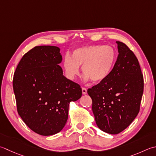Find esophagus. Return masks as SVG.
<instances>
[{"label":"esophagus","mask_w":156,"mask_h":156,"mask_svg":"<svg viewBox=\"0 0 156 156\" xmlns=\"http://www.w3.org/2000/svg\"><path fill=\"white\" fill-rule=\"evenodd\" d=\"M82 94H86L87 93V89L84 87L82 88Z\"/></svg>","instance_id":"34e87169"}]
</instances>
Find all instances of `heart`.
<instances>
[{"label":"heart","mask_w":156,"mask_h":156,"mask_svg":"<svg viewBox=\"0 0 156 156\" xmlns=\"http://www.w3.org/2000/svg\"><path fill=\"white\" fill-rule=\"evenodd\" d=\"M115 51L109 45H89L76 48L71 57L66 55L63 68L68 77L73 80L79 74V67L94 83L103 81L111 74L115 62Z\"/></svg>","instance_id":"heart-1"}]
</instances>
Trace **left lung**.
<instances>
[{"label":"left lung","mask_w":156,"mask_h":156,"mask_svg":"<svg viewBox=\"0 0 156 156\" xmlns=\"http://www.w3.org/2000/svg\"><path fill=\"white\" fill-rule=\"evenodd\" d=\"M116 42L119 54L111 74L87 90L97 126L112 135L126 129L136 117L144 88L135 53L124 42Z\"/></svg>","instance_id":"8db88e82"}]
</instances>
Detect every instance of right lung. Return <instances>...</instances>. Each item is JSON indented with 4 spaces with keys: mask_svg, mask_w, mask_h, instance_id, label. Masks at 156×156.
<instances>
[{
    "mask_svg": "<svg viewBox=\"0 0 156 156\" xmlns=\"http://www.w3.org/2000/svg\"><path fill=\"white\" fill-rule=\"evenodd\" d=\"M59 51L55 46L34 47L21 58L13 76L18 114L30 129L43 136L63 129L69 103L82 96L80 85L63 75Z\"/></svg>",
    "mask_w": 156,
    "mask_h": 156,
    "instance_id": "right-lung-1",
    "label": "right lung"
}]
</instances>
